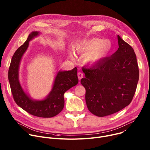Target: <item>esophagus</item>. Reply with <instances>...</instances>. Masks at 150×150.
I'll use <instances>...</instances> for the list:
<instances>
[{
  "label": "esophagus",
  "mask_w": 150,
  "mask_h": 150,
  "mask_svg": "<svg viewBox=\"0 0 150 150\" xmlns=\"http://www.w3.org/2000/svg\"><path fill=\"white\" fill-rule=\"evenodd\" d=\"M77 76H78V78L79 80H81L83 77V74L81 72H79L78 73V74H77Z\"/></svg>",
  "instance_id": "esophagus-1"
}]
</instances>
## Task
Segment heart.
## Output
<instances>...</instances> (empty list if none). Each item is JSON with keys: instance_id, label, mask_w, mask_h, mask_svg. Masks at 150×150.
Instances as JSON below:
<instances>
[{"instance_id": "1", "label": "heart", "mask_w": 150, "mask_h": 150, "mask_svg": "<svg viewBox=\"0 0 150 150\" xmlns=\"http://www.w3.org/2000/svg\"><path fill=\"white\" fill-rule=\"evenodd\" d=\"M111 49L112 43L109 40H101L95 38L80 40L73 46V51L78 54L85 55V62L90 65L95 64L105 58Z\"/></svg>"}]
</instances>
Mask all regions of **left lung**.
I'll list each match as a JSON object with an SVG mask.
<instances>
[{"label":"left lung","instance_id":"left-lung-1","mask_svg":"<svg viewBox=\"0 0 150 150\" xmlns=\"http://www.w3.org/2000/svg\"><path fill=\"white\" fill-rule=\"evenodd\" d=\"M119 48L91 68L83 69L80 83L86 89L89 111L98 117L117 112L131 103L139 80L134 50L119 35Z\"/></svg>","mask_w":150,"mask_h":150}]
</instances>
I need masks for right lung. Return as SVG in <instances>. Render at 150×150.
Instances as JSON below:
<instances>
[{"label": "right lung", "instance_id": "obj_1", "mask_svg": "<svg viewBox=\"0 0 150 150\" xmlns=\"http://www.w3.org/2000/svg\"><path fill=\"white\" fill-rule=\"evenodd\" d=\"M40 35L32 31L27 40L14 53L8 71V79L14 101L18 106L30 114L39 117L49 118L58 114L64 107V93L79 82L77 69L69 71H59L52 88L47 96L42 100H35L23 89L19 80V67L21 58L28 47V42Z\"/></svg>", "mask_w": 150, "mask_h": 150}]
</instances>
